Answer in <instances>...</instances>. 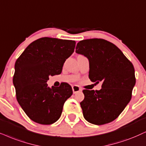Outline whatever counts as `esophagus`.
Here are the masks:
<instances>
[{
  "instance_id": "obj_1",
  "label": "esophagus",
  "mask_w": 146,
  "mask_h": 146,
  "mask_svg": "<svg viewBox=\"0 0 146 146\" xmlns=\"http://www.w3.org/2000/svg\"><path fill=\"white\" fill-rule=\"evenodd\" d=\"M72 90H73V94H76L77 92H82V89L78 86H72Z\"/></svg>"
}]
</instances>
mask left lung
<instances>
[{
	"mask_svg": "<svg viewBox=\"0 0 146 146\" xmlns=\"http://www.w3.org/2000/svg\"><path fill=\"white\" fill-rule=\"evenodd\" d=\"M75 52L89 60L90 80L102 82L100 90H83L85 97L80 105L85 119L97 125L112 122L131 99L135 84L133 65L117 46L104 39L82 40Z\"/></svg>",
	"mask_w": 146,
	"mask_h": 146,
	"instance_id": "left-lung-1",
	"label": "left lung"
}]
</instances>
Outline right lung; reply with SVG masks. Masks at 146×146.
<instances>
[{
    "label": "right lung",
    "instance_id": "obj_1",
    "mask_svg": "<svg viewBox=\"0 0 146 146\" xmlns=\"http://www.w3.org/2000/svg\"><path fill=\"white\" fill-rule=\"evenodd\" d=\"M75 44L74 40L44 37L32 42L17 59L13 79L16 98L34 122L50 125L58 121L64 102L73 94L67 83L49 88L46 82L50 75L61 73Z\"/></svg>",
    "mask_w": 146,
    "mask_h": 146
}]
</instances>
